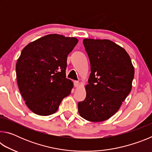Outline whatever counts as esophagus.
Instances as JSON below:
<instances>
[{
  "mask_svg": "<svg viewBox=\"0 0 152 152\" xmlns=\"http://www.w3.org/2000/svg\"><path fill=\"white\" fill-rule=\"evenodd\" d=\"M79 84H80V83H79L78 81H76V80H74V86H75V87H78Z\"/></svg>",
  "mask_w": 152,
  "mask_h": 152,
  "instance_id": "esophagus-1",
  "label": "esophagus"
}]
</instances>
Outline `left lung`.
Returning <instances> with one entry per match:
<instances>
[{"mask_svg": "<svg viewBox=\"0 0 152 152\" xmlns=\"http://www.w3.org/2000/svg\"><path fill=\"white\" fill-rule=\"evenodd\" d=\"M83 44L91 73L78 113L89 121H103L118 111L130 93L134 68L127 51L111 41L84 39Z\"/></svg>", "mask_w": 152, "mask_h": 152, "instance_id": "obj_1", "label": "left lung"}]
</instances>
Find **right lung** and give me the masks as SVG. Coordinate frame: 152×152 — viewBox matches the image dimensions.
Listing matches in <instances>:
<instances>
[{
	"instance_id": "right-lung-1",
	"label": "right lung",
	"mask_w": 152,
	"mask_h": 152,
	"mask_svg": "<svg viewBox=\"0 0 152 152\" xmlns=\"http://www.w3.org/2000/svg\"><path fill=\"white\" fill-rule=\"evenodd\" d=\"M75 37L47 35L22 50L16 64L17 81L28 108L48 116L56 113L73 88L66 78L67 58L78 43Z\"/></svg>"
}]
</instances>
